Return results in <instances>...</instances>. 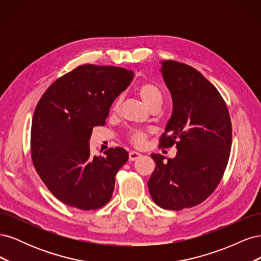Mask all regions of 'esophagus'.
Listing matches in <instances>:
<instances>
[{
    "instance_id": "obj_1",
    "label": "esophagus",
    "mask_w": 261,
    "mask_h": 261,
    "mask_svg": "<svg viewBox=\"0 0 261 261\" xmlns=\"http://www.w3.org/2000/svg\"><path fill=\"white\" fill-rule=\"evenodd\" d=\"M140 156H141V154L139 152H137V151H130L129 155H128L129 161H135V160L139 159Z\"/></svg>"
}]
</instances>
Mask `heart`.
Wrapping results in <instances>:
<instances>
[{
  "label": "heart",
  "instance_id": "b5f03b06",
  "mask_svg": "<svg viewBox=\"0 0 261 261\" xmlns=\"http://www.w3.org/2000/svg\"><path fill=\"white\" fill-rule=\"evenodd\" d=\"M138 93H139L140 98L143 99V101L149 108H153L155 106H161L162 92L155 85H153L151 83L141 84L138 87ZM121 101H122V98L118 97L116 99V101L114 102L113 110H115V111L116 110H118V108H120ZM129 137L134 144L137 146H141L145 143L147 134L143 130H133L129 134Z\"/></svg>",
  "mask_w": 261,
  "mask_h": 261
}]
</instances>
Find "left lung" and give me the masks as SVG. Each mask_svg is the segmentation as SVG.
<instances>
[{"instance_id":"8db88e82","label":"left lung","mask_w":261,"mask_h":261,"mask_svg":"<svg viewBox=\"0 0 261 261\" xmlns=\"http://www.w3.org/2000/svg\"><path fill=\"white\" fill-rule=\"evenodd\" d=\"M163 81L173 110L161 137L162 148L176 145L168 161L152 153L155 169L148 189L158 206L168 210L191 208L213 193L226 169L232 125L221 94L201 73L175 61H162Z\"/></svg>"}]
</instances>
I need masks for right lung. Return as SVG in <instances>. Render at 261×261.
Masks as SVG:
<instances>
[{
  "label": "right lung",
  "instance_id": "right-lung-1",
  "mask_svg": "<svg viewBox=\"0 0 261 261\" xmlns=\"http://www.w3.org/2000/svg\"><path fill=\"white\" fill-rule=\"evenodd\" d=\"M133 78V70L123 67L86 64L55 81L39 100L31 123L33 162L49 191L67 206L94 210L112 198L128 152L116 147L91 155L89 140Z\"/></svg>",
  "mask_w": 261,
  "mask_h": 261
}]
</instances>
